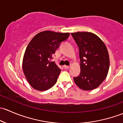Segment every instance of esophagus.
Wrapping results in <instances>:
<instances>
[{"label": "esophagus", "mask_w": 123, "mask_h": 123, "mask_svg": "<svg viewBox=\"0 0 123 123\" xmlns=\"http://www.w3.org/2000/svg\"><path fill=\"white\" fill-rule=\"evenodd\" d=\"M63 67H64V69H69V68H70V66H67V65H64L63 66Z\"/></svg>", "instance_id": "34e87169"}]
</instances>
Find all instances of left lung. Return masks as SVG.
Here are the masks:
<instances>
[{
  "label": "left lung",
  "instance_id": "obj_1",
  "mask_svg": "<svg viewBox=\"0 0 123 123\" xmlns=\"http://www.w3.org/2000/svg\"><path fill=\"white\" fill-rule=\"evenodd\" d=\"M78 44L80 59V73L73 78L76 85L84 91L98 88L105 79L110 68L108 50L102 40L90 32L72 33Z\"/></svg>",
  "mask_w": 123,
  "mask_h": 123
}]
</instances>
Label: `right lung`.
Wrapping results in <instances>:
<instances>
[{
    "label": "right lung",
    "instance_id": "1",
    "mask_svg": "<svg viewBox=\"0 0 123 123\" xmlns=\"http://www.w3.org/2000/svg\"><path fill=\"white\" fill-rule=\"evenodd\" d=\"M69 35V32L44 31L35 35L28 44L24 55L22 69L34 89L46 91L56 83L61 69L50 60L60 43Z\"/></svg>",
    "mask_w": 123,
    "mask_h": 123
}]
</instances>
